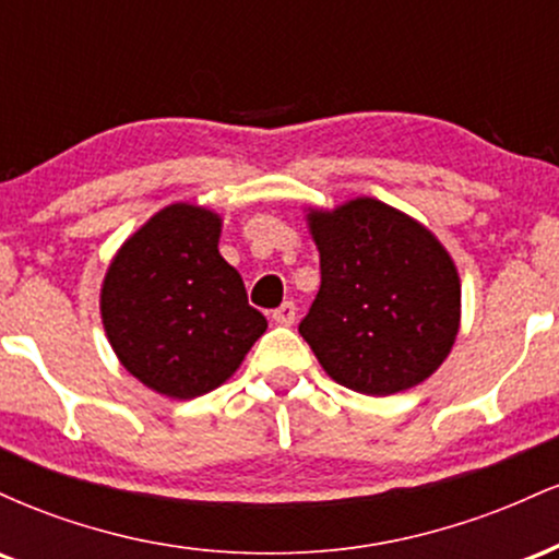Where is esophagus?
<instances>
[{"label": "esophagus", "instance_id": "34e87169", "mask_svg": "<svg viewBox=\"0 0 559 559\" xmlns=\"http://www.w3.org/2000/svg\"><path fill=\"white\" fill-rule=\"evenodd\" d=\"M294 318H297V305L294 301H284L278 310H273V320L278 325H292Z\"/></svg>", "mask_w": 559, "mask_h": 559}]
</instances>
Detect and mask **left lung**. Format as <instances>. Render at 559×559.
<instances>
[{"label": "left lung", "instance_id": "left-lung-1", "mask_svg": "<svg viewBox=\"0 0 559 559\" xmlns=\"http://www.w3.org/2000/svg\"><path fill=\"white\" fill-rule=\"evenodd\" d=\"M320 292L299 333L333 381L368 396L413 389L439 370L460 331V275L415 217L357 197L307 210Z\"/></svg>", "mask_w": 559, "mask_h": 559}]
</instances>
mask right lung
<instances>
[{
    "label": "right lung",
    "instance_id": "add662e5",
    "mask_svg": "<svg viewBox=\"0 0 559 559\" xmlns=\"http://www.w3.org/2000/svg\"><path fill=\"white\" fill-rule=\"evenodd\" d=\"M221 228L213 210L168 204L128 236L102 281V323L120 365L170 400L226 383L267 329L217 249Z\"/></svg>",
    "mask_w": 559,
    "mask_h": 559
}]
</instances>
